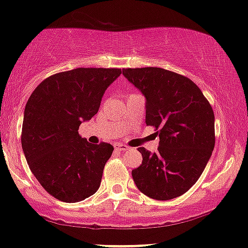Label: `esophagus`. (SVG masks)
Segmentation results:
<instances>
[{
  "mask_svg": "<svg viewBox=\"0 0 248 248\" xmlns=\"http://www.w3.org/2000/svg\"><path fill=\"white\" fill-rule=\"evenodd\" d=\"M114 147H115V149H117V151H122V152H124V151H127V146H125V145H123V143H115L114 145Z\"/></svg>",
  "mask_w": 248,
  "mask_h": 248,
  "instance_id": "esophagus-1",
  "label": "esophagus"
}]
</instances>
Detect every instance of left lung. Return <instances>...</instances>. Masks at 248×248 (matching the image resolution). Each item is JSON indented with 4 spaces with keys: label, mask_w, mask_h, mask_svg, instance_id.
Segmentation results:
<instances>
[{
    "label": "left lung",
    "mask_w": 248,
    "mask_h": 248,
    "mask_svg": "<svg viewBox=\"0 0 248 248\" xmlns=\"http://www.w3.org/2000/svg\"><path fill=\"white\" fill-rule=\"evenodd\" d=\"M146 96V124L160 137L157 153L139 147L141 166L132 170L137 187L155 200L187 192L200 178L215 146L209 101L191 79L161 68L124 69Z\"/></svg>",
    "instance_id": "obj_1"
}]
</instances>
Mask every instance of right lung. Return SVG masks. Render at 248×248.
<instances>
[{"instance_id":"obj_1","label":"right lung","mask_w":248,"mask_h":248,"mask_svg":"<svg viewBox=\"0 0 248 248\" xmlns=\"http://www.w3.org/2000/svg\"><path fill=\"white\" fill-rule=\"evenodd\" d=\"M117 68H77L55 73L36 86L27 101L21 147L33 175L63 202H78L99 189L110 143H90L78 130L99 111Z\"/></svg>"}]
</instances>
